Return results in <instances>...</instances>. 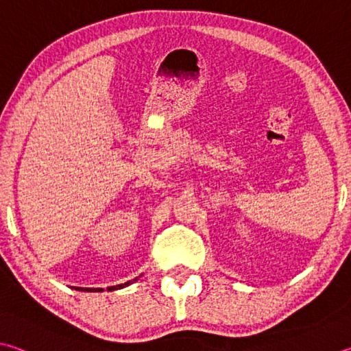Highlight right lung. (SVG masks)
Wrapping results in <instances>:
<instances>
[{
    "label": "right lung",
    "mask_w": 351,
    "mask_h": 351,
    "mask_svg": "<svg viewBox=\"0 0 351 351\" xmlns=\"http://www.w3.org/2000/svg\"><path fill=\"white\" fill-rule=\"evenodd\" d=\"M130 282H125V284H119V285H113V287H109V289H107V290H118V289H123V287H125V285H129ZM78 289H80V287H78ZM82 290V289H81ZM86 291H92V290H88V289H86ZM93 291H103V290H93Z\"/></svg>",
    "instance_id": "1"
}]
</instances>
